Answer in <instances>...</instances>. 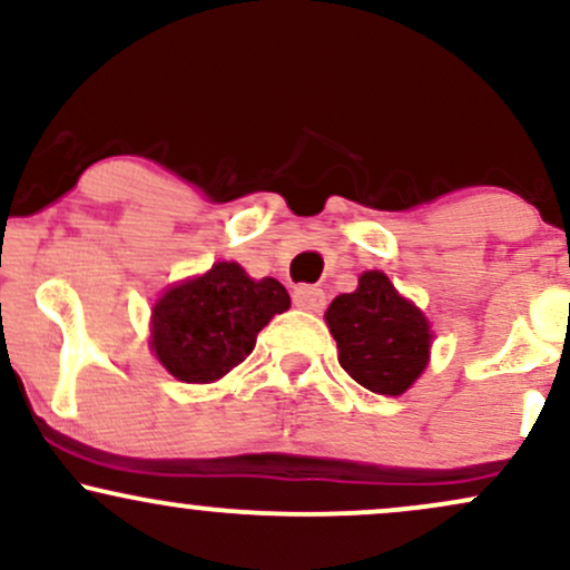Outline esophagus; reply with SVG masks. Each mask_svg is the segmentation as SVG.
<instances>
[{"instance_id":"34e87169","label":"esophagus","mask_w":570,"mask_h":570,"mask_svg":"<svg viewBox=\"0 0 570 570\" xmlns=\"http://www.w3.org/2000/svg\"><path fill=\"white\" fill-rule=\"evenodd\" d=\"M324 303H326V297H324V292L318 289V286L303 284V286H297V289H294V305L303 307V311L318 313L324 307Z\"/></svg>"}]
</instances>
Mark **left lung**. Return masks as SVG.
I'll use <instances>...</instances> for the list:
<instances>
[{
	"label": "left lung",
	"mask_w": 570,
	"mask_h": 570,
	"mask_svg": "<svg viewBox=\"0 0 570 570\" xmlns=\"http://www.w3.org/2000/svg\"><path fill=\"white\" fill-rule=\"evenodd\" d=\"M324 318L337 340L340 367L375 394H404L426 367V316L394 289L385 273H364L356 292L332 299Z\"/></svg>",
	"instance_id": "8db88e82"
}]
</instances>
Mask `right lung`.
<instances>
[{
  "label": "right lung",
  "instance_id": "right-lung-1",
  "mask_svg": "<svg viewBox=\"0 0 570 570\" xmlns=\"http://www.w3.org/2000/svg\"><path fill=\"white\" fill-rule=\"evenodd\" d=\"M289 307L276 278L252 281L244 267L217 263L174 286L153 311V351L176 381L212 383L254 351L259 330Z\"/></svg>",
  "mask_w": 570,
  "mask_h": 570
}]
</instances>
